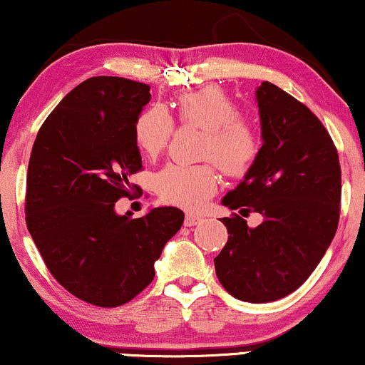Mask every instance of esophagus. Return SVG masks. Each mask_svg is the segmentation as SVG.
Returning a JSON list of instances; mask_svg holds the SVG:
<instances>
[{"mask_svg":"<svg viewBox=\"0 0 365 365\" xmlns=\"http://www.w3.org/2000/svg\"><path fill=\"white\" fill-rule=\"evenodd\" d=\"M199 221H201V217L196 216V214H186V217H184V226H196Z\"/></svg>","mask_w":365,"mask_h":365,"instance_id":"1","label":"esophagus"}]
</instances>
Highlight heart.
Instances as JSON below:
<instances>
[{"mask_svg":"<svg viewBox=\"0 0 365 365\" xmlns=\"http://www.w3.org/2000/svg\"><path fill=\"white\" fill-rule=\"evenodd\" d=\"M176 119L182 126L204 131L201 159L214 160L227 176H244L257 161L261 139L256 128L239 116L236 103L222 89L209 86L179 94L174 101ZM174 124L163 108L144 109L134 123V141L148 158H158L173 138ZM217 169L210 161L182 166L168 164L154 178L163 201L197 209L217 189Z\"/></svg>","mask_w":365,"mask_h":365,"instance_id":"obj_1","label":"heart"}]
</instances>
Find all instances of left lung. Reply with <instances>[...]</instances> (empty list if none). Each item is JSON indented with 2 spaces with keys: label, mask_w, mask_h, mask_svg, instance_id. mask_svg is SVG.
<instances>
[{
  "label": "left lung",
  "mask_w": 365,
  "mask_h": 365,
  "mask_svg": "<svg viewBox=\"0 0 365 365\" xmlns=\"http://www.w3.org/2000/svg\"><path fill=\"white\" fill-rule=\"evenodd\" d=\"M256 96L264 144L222 202L264 221L251 229L236 212L222 217L229 237L214 266L231 296L257 304L286 297L317 267L337 231L342 186L336 144L316 114L269 81Z\"/></svg>",
  "instance_id": "left-lung-1"
}]
</instances>
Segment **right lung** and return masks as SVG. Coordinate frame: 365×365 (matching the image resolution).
Masks as SVG:
<instances>
[{
    "mask_svg": "<svg viewBox=\"0 0 365 365\" xmlns=\"http://www.w3.org/2000/svg\"><path fill=\"white\" fill-rule=\"evenodd\" d=\"M148 84L89 78L39 128L26 178V226L53 277L81 301L118 307L154 279L164 244L182 226L178 207L118 216L141 171L134 123L151 99Z\"/></svg>",
    "mask_w": 365,
    "mask_h": 365,
    "instance_id": "obj_1",
    "label": "right lung"
}]
</instances>
